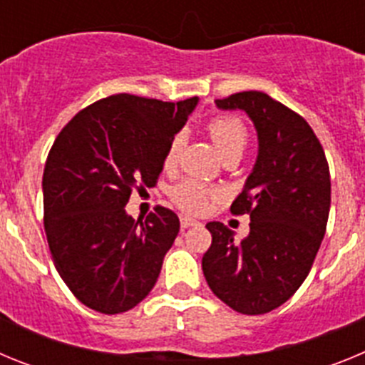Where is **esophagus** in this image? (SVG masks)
<instances>
[{
    "label": "esophagus",
    "instance_id": "esophagus-1",
    "mask_svg": "<svg viewBox=\"0 0 365 365\" xmlns=\"http://www.w3.org/2000/svg\"><path fill=\"white\" fill-rule=\"evenodd\" d=\"M197 225H201V222H199L197 219L190 217V215H180V227H182V228L197 227Z\"/></svg>",
    "mask_w": 365,
    "mask_h": 365
}]
</instances>
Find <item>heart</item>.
I'll return each instance as SVG.
<instances>
[{"mask_svg": "<svg viewBox=\"0 0 365 365\" xmlns=\"http://www.w3.org/2000/svg\"><path fill=\"white\" fill-rule=\"evenodd\" d=\"M208 135H210L212 143L217 148L222 159L232 157V155H240L241 157L248 143L247 128L243 125V122L234 117L212 118L210 124H208ZM180 148H182V137L177 135L168 146L166 153H164V166H175L177 160H179ZM212 195H214V192L195 179L182 180L172 190V199L175 201V205L180 206L182 210L193 212V214L205 210Z\"/></svg>", "mask_w": 365, "mask_h": 365, "instance_id": "obj_1", "label": "heart"}]
</instances>
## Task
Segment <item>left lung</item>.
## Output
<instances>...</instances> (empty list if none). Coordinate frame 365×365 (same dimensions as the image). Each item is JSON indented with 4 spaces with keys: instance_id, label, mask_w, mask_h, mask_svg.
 <instances>
[{
    "instance_id": "obj_1",
    "label": "left lung",
    "mask_w": 365,
    "mask_h": 365,
    "mask_svg": "<svg viewBox=\"0 0 365 365\" xmlns=\"http://www.w3.org/2000/svg\"><path fill=\"white\" fill-rule=\"evenodd\" d=\"M215 106L247 113L257 157L230 206L232 214H250V232L235 241L222 222H208L212 245L202 272L228 307L265 314L298 291L324 240L331 208L327 159L311 125L265 93H235Z\"/></svg>"
}]
</instances>
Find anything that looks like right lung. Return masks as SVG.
Instances as JSON below:
<instances>
[{"mask_svg":"<svg viewBox=\"0 0 365 365\" xmlns=\"http://www.w3.org/2000/svg\"><path fill=\"white\" fill-rule=\"evenodd\" d=\"M197 102L120 93L82 109L54 140L41 182L45 234L58 274L86 307L130 311L157 283L179 217L157 206L135 221L125 205L137 185H155Z\"/></svg>","mask_w":365,"mask_h":365,"instance_id":"obj_1","label":"right lung"}]
</instances>
